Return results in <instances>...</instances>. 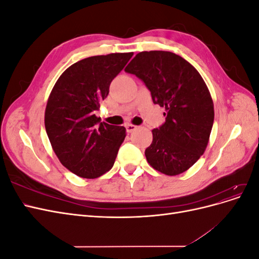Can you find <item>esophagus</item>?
<instances>
[{
    "label": "esophagus",
    "mask_w": 259,
    "mask_h": 259,
    "mask_svg": "<svg viewBox=\"0 0 259 259\" xmlns=\"http://www.w3.org/2000/svg\"><path fill=\"white\" fill-rule=\"evenodd\" d=\"M136 130H137V126H136V125H134V124H127L126 125L127 133H132V132H134Z\"/></svg>",
    "instance_id": "1"
}]
</instances>
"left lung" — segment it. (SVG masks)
Instances as JSON below:
<instances>
[{"label": "left lung", "instance_id": "8db88e82", "mask_svg": "<svg viewBox=\"0 0 259 259\" xmlns=\"http://www.w3.org/2000/svg\"><path fill=\"white\" fill-rule=\"evenodd\" d=\"M143 80L155 105L165 108V123L152 130L145 155L155 170L176 176L204 153L214 122V104L207 86L191 64L178 55L138 53L125 68Z\"/></svg>", "mask_w": 259, "mask_h": 259}]
</instances>
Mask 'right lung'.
Returning <instances> with one entry per match:
<instances>
[{"label": "right lung", "mask_w": 259, "mask_h": 259, "mask_svg": "<svg viewBox=\"0 0 259 259\" xmlns=\"http://www.w3.org/2000/svg\"><path fill=\"white\" fill-rule=\"evenodd\" d=\"M133 54L77 61L62 72L50 94L44 123L52 148L62 165L82 178H97L110 170L126 136L124 126L100 122L94 112Z\"/></svg>", "instance_id": "obj_1"}]
</instances>
